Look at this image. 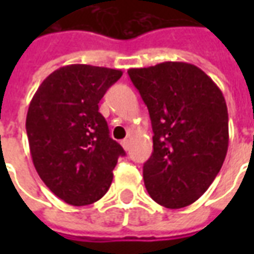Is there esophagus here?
I'll return each mask as SVG.
<instances>
[{
  "label": "esophagus",
  "instance_id": "34e87169",
  "mask_svg": "<svg viewBox=\"0 0 254 254\" xmlns=\"http://www.w3.org/2000/svg\"><path fill=\"white\" fill-rule=\"evenodd\" d=\"M121 144H122V147H124V149H125V151H127V149H129V138H125V140H122Z\"/></svg>",
  "mask_w": 254,
  "mask_h": 254
}]
</instances>
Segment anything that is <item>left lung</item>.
<instances>
[{
	"mask_svg": "<svg viewBox=\"0 0 254 254\" xmlns=\"http://www.w3.org/2000/svg\"><path fill=\"white\" fill-rule=\"evenodd\" d=\"M148 107L154 152L143 167L149 196L166 208L190 205L222 169L229 148L226 100L212 78L188 63L132 67Z\"/></svg>",
	"mask_w": 254,
	"mask_h": 254,
	"instance_id": "obj_1",
	"label": "left lung"
}]
</instances>
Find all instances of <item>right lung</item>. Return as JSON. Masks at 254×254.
I'll return each instance as SVG.
<instances>
[{
    "label": "right lung",
    "instance_id": "obj_1",
    "mask_svg": "<svg viewBox=\"0 0 254 254\" xmlns=\"http://www.w3.org/2000/svg\"><path fill=\"white\" fill-rule=\"evenodd\" d=\"M122 70L84 64L49 74L31 100L25 129L38 174L50 190L81 207L105 196L125 151L109 134L99 102Z\"/></svg>",
    "mask_w": 254,
    "mask_h": 254
}]
</instances>
